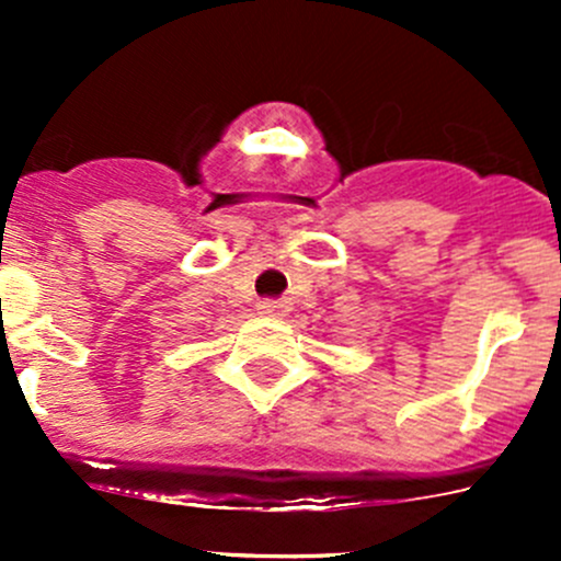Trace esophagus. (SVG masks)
Wrapping results in <instances>:
<instances>
[{
    "label": "esophagus",
    "instance_id": "obj_1",
    "mask_svg": "<svg viewBox=\"0 0 561 561\" xmlns=\"http://www.w3.org/2000/svg\"><path fill=\"white\" fill-rule=\"evenodd\" d=\"M257 309H260V312H263V314L276 317V314L287 312V304L279 301V298H263V301L257 304Z\"/></svg>",
    "mask_w": 561,
    "mask_h": 561
}]
</instances>
